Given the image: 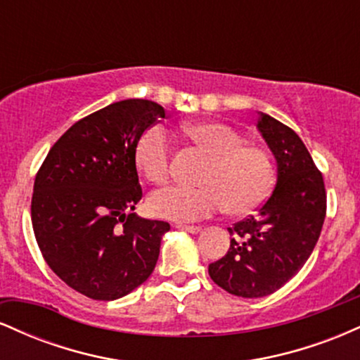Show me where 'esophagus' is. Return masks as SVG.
<instances>
[{
	"instance_id": "1",
	"label": "esophagus",
	"mask_w": 360,
	"mask_h": 360,
	"mask_svg": "<svg viewBox=\"0 0 360 360\" xmlns=\"http://www.w3.org/2000/svg\"><path fill=\"white\" fill-rule=\"evenodd\" d=\"M176 229L184 230V232H189V233H198V232H201V226H198V225H183V223H177Z\"/></svg>"
}]
</instances>
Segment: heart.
<instances>
[{"instance_id": "1", "label": "heart", "mask_w": 360, "mask_h": 360, "mask_svg": "<svg viewBox=\"0 0 360 360\" xmlns=\"http://www.w3.org/2000/svg\"><path fill=\"white\" fill-rule=\"evenodd\" d=\"M184 134L210 155L200 176L201 186H167L148 196V212L171 221H196L229 208L237 217L254 213L271 196L276 169L266 148L243 143L232 127L198 122ZM172 142L167 130L152 125L135 143V166L150 183H166L171 172Z\"/></svg>"}]
</instances>
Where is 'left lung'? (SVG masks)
I'll use <instances>...</instances> for the list:
<instances>
[{"label":"left lung","instance_id":"1","mask_svg":"<svg viewBox=\"0 0 360 360\" xmlns=\"http://www.w3.org/2000/svg\"><path fill=\"white\" fill-rule=\"evenodd\" d=\"M257 128L278 162V181L259 213L230 226V249L208 267L230 295L262 298L304 266L326 214L323 176L296 131L266 113Z\"/></svg>","mask_w":360,"mask_h":360}]
</instances>
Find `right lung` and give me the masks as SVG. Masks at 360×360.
Instances as JSON below:
<instances>
[{
	"label": "right lung",
	"mask_w": 360,
	"mask_h": 360,
	"mask_svg": "<svg viewBox=\"0 0 360 360\" xmlns=\"http://www.w3.org/2000/svg\"><path fill=\"white\" fill-rule=\"evenodd\" d=\"M166 111L123 100L88 115L53 143L35 176L32 225L45 262L91 300H118L154 271L169 223L134 213L142 200L135 143Z\"/></svg>",
	"instance_id": "obj_1"
}]
</instances>
